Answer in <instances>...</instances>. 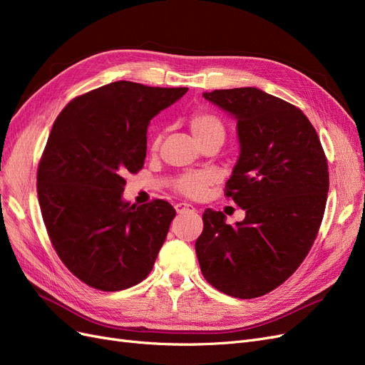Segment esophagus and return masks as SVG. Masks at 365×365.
Returning a JSON list of instances; mask_svg holds the SVG:
<instances>
[{"mask_svg": "<svg viewBox=\"0 0 365 365\" xmlns=\"http://www.w3.org/2000/svg\"><path fill=\"white\" fill-rule=\"evenodd\" d=\"M175 210H176V213H180V215H184V213H195V212H196V208H195L193 205L185 204V202L176 204V205H175Z\"/></svg>", "mask_w": 365, "mask_h": 365, "instance_id": "1", "label": "esophagus"}]
</instances>
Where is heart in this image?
<instances>
[{
  "instance_id": "b5f03b06",
  "label": "heart",
  "mask_w": 365,
  "mask_h": 365,
  "mask_svg": "<svg viewBox=\"0 0 365 365\" xmlns=\"http://www.w3.org/2000/svg\"><path fill=\"white\" fill-rule=\"evenodd\" d=\"M190 130L197 143H204L210 138L225 137V126L216 115L208 113H196L190 118ZM161 135L153 140V148L158 146ZM212 182V176L208 173L189 175L180 181V190L187 196H200L205 187Z\"/></svg>"
}]
</instances>
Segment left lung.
<instances>
[{"mask_svg": "<svg viewBox=\"0 0 365 365\" xmlns=\"http://www.w3.org/2000/svg\"><path fill=\"white\" fill-rule=\"evenodd\" d=\"M202 96L237 121L240 153L225 195L245 219L228 225L207 208L196 256L216 289L256 298L289 279L311 250L327 200V160L311 121L282 98L254 86Z\"/></svg>", "mask_w": 365, "mask_h": 365, "instance_id": "8db88e82", "label": "left lung"}]
</instances>
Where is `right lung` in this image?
<instances>
[{
    "label": "right lung",
    "instance_id": "add662e5",
    "mask_svg": "<svg viewBox=\"0 0 365 365\" xmlns=\"http://www.w3.org/2000/svg\"><path fill=\"white\" fill-rule=\"evenodd\" d=\"M189 88L128 81L63 108L38 168V197L51 244L77 279L121 291L148 277L176 212L165 201L123 200L125 175L143 168L150 120Z\"/></svg>",
    "mask_w": 365,
    "mask_h": 365
}]
</instances>
